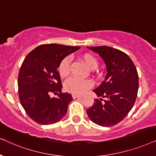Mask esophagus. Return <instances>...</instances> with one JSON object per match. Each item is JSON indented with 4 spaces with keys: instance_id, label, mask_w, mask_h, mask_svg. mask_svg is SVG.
I'll list each match as a JSON object with an SVG mask.
<instances>
[{
    "instance_id": "esophagus-1",
    "label": "esophagus",
    "mask_w": 156,
    "mask_h": 156,
    "mask_svg": "<svg viewBox=\"0 0 156 156\" xmlns=\"http://www.w3.org/2000/svg\"><path fill=\"white\" fill-rule=\"evenodd\" d=\"M72 97H73V99L79 98H83V96H81V95H76V94H73Z\"/></svg>"
}]
</instances>
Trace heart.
I'll use <instances>...</instances> for the list:
<instances>
[{"label":"heart","instance_id":"obj_1","mask_svg":"<svg viewBox=\"0 0 156 156\" xmlns=\"http://www.w3.org/2000/svg\"><path fill=\"white\" fill-rule=\"evenodd\" d=\"M81 61L88 66L90 70L95 69L98 66L97 59L90 53H85L80 57ZM70 71V60L68 57H66L62 60L58 66V73L61 78H66ZM93 83L88 79H78L71 77L65 82L64 88L68 92L76 95H81L87 90L92 88Z\"/></svg>","mask_w":156,"mask_h":156}]
</instances>
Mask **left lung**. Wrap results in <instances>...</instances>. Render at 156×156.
Instances as JSON below:
<instances>
[{"mask_svg": "<svg viewBox=\"0 0 156 156\" xmlns=\"http://www.w3.org/2000/svg\"><path fill=\"white\" fill-rule=\"evenodd\" d=\"M98 54L106 66L107 74L93 91L98 97L87 110V114L97 125L111 127L126 117L133 106L138 90V75L133 62L127 54L109 46L87 47Z\"/></svg>", "mask_w": 156, "mask_h": 156, "instance_id": "1", "label": "left lung"}]
</instances>
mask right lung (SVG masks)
I'll return each mask as SVG.
<instances>
[{
	"label": "right lung",
	"mask_w": 156,
	"mask_h": 156,
	"mask_svg": "<svg viewBox=\"0 0 156 156\" xmlns=\"http://www.w3.org/2000/svg\"><path fill=\"white\" fill-rule=\"evenodd\" d=\"M80 48L43 44L24 59L18 75V94L23 108L36 123H55L67 113L73 98L70 93H61V80L57 68L64 58ZM55 92L60 93L58 97H49L50 93Z\"/></svg>",
	"instance_id": "1"
}]
</instances>
